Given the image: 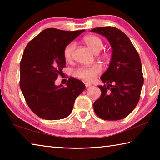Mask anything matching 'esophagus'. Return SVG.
I'll return each instance as SVG.
<instances>
[{"mask_svg": "<svg viewBox=\"0 0 160 160\" xmlns=\"http://www.w3.org/2000/svg\"><path fill=\"white\" fill-rule=\"evenodd\" d=\"M85 87H86V88H89V87L92 86V84L89 83V82H85Z\"/></svg>", "mask_w": 160, "mask_h": 160, "instance_id": "esophagus-1", "label": "esophagus"}]
</instances>
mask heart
Returning a JSON list of instances; mask_svg holds the SVG:
<instances>
[{"mask_svg":"<svg viewBox=\"0 0 160 160\" xmlns=\"http://www.w3.org/2000/svg\"><path fill=\"white\" fill-rule=\"evenodd\" d=\"M83 42L93 51L97 53L102 49L103 42L99 37L95 35H88L83 38ZM75 44L74 42H70L63 49V58L66 62L71 61L72 52H73ZM102 67L100 65L95 63L91 66H82L78 68L75 70L74 75L75 77L80 78L87 82L93 81L98 75L101 73Z\"/></svg>","mask_w":160,"mask_h":160,"instance_id":"b5f03b06","label":"heart"}]
</instances>
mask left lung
I'll return each mask as SVG.
<instances>
[{"instance_id": "obj_1", "label": "left lung", "mask_w": 160, "mask_h": 160, "mask_svg": "<svg viewBox=\"0 0 160 160\" xmlns=\"http://www.w3.org/2000/svg\"><path fill=\"white\" fill-rule=\"evenodd\" d=\"M91 32L106 37L113 49L109 68L101 77L105 84L99 86L102 94L94 103V112L104 120H121L128 116L139 102L144 82L140 56L120 29L104 27Z\"/></svg>"}]
</instances>
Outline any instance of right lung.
<instances>
[{"instance_id":"1","label":"right lung","mask_w":160,"mask_h":160,"mask_svg":"<svg viewBox=\"0 0 160 160\" xmlns=\"http://www.w3.org/2000/svg\"><path fill=\"white\" fill-rule=\"evenodd\" d=\"M83 32L48 28L25 47L20 61V87L27 104L39 117L51 121L67 117L75 99L85 90V84L72 77L66 87L55 85L66 67L65 47Z\"/></svg>"}]
</instances>
